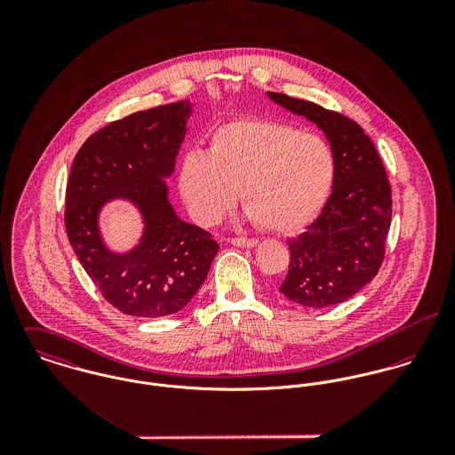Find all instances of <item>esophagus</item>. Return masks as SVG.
Listing matches in <instances>:
<instances>
[{
    "mask_svg": "<svg viewBox=\"0 0 455 455\" xmlns=\"http://www.w3.org/2000/svg\"><path fill=\"white\" fill-rule=\"evenodd\" d=\"M229 242H231V245L240 247V249H252L258 245V240H254V238H231Z\"/></svg>",
    "mask_w": 455,
    "mask_h": 455,
    "instance_id": "34e87169",
    "label": "esophagus"
}]
</instances>
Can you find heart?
<instances>
[{
  "label": "heart",
  "instance_id": "obj_1",
  "mask_svg": "<svg viewBox=\"0 0 455 455\" xmlns=\"http://www.w3.org/2000/svg\"><path fill=\"white\" fill-rule=\"evenodd\" d=\"M336 163L324 138L291 126L243 119L213 132L208 152H188L179 191L197 224L212 226L235 204L262 229L294 233L324 206Z\"/></svg>",
  "mask_w": 455,
  "mask_h": 455
}]
</instances>
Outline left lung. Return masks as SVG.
I'll use <instances>...</instances> for the list:
<instances>
[{"label": "left lung", "instance_id": "1", "mask_svg": "<svg viewBox=\"0 0 455 455\" xmlns=\"http://www.w3.org/2000/svg\"><path fill=\"white\" fill-rule=\"evenodd\" d=\"M266 96L323 131L336 163L321 215L287 240L291 262L280 292L305 308L339 305L370 283L384 260L392 213L386 168L357 123L312 101L280 92Z\"/></svg>", "mask_w": 455, "mask_h": 455}]
</instances>
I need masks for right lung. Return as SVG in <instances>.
<instances>
[{
    "mask_svg": "<svg viewBox=\"0 0 455 455\" xmlns=\"http://www.w3.org/2000/svg\"><path fill=\"white\" fill-rule=\"evenodd\" d=\"M193 116L189 100L141 110L96 131L73 159L66 188L69 245L103 298L132 317L180 312L203 285L219 245L204 229L182 220L166 180ZM139 212L140 238L116 251L99 219L110 202Z\"/></svg>",
    "mask_w": 455,
    "mask_h": 455,
    "instance_id": "right-lung-1",
    "label": "right lung"
}]
</instances>
